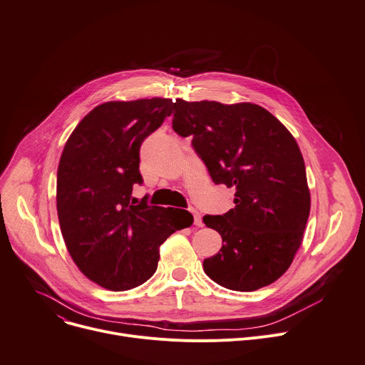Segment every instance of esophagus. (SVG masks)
Segmentation results:
<instances>
[{"mask_svg":"<svg viewBox=\"0 0 365 365\" xmlns=\"http://www.w3.org/2000/svg\"><path fill=\"white\" fill-rule=\"evenodd\" d=\"M190 212H192V215H193V224H195L196 227H202L204 222H202V218H201L200 212H197L196 210H190Z\"/></svg>","mask_w":365,"mask_h":365,"instance_id":"1","label":"esophagus"}]
</instances>
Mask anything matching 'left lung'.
Wrapping results in <instances>:
<instances>
[{
  "instance_id": "1",
  "label": "left lung",
  "mask_w": 365,
  "mask_h": 365,
  "mask_svg": "<svg viewBox=\"0 0 365 365\" xmlns=\"http://www.w3.org/2000/svg\"><path fill=\"white\" fill-rule=\"evenodd\" d=\"M173 129L192 137L214 183L235 187V208L205 215L222 239L204 260L221 287L255 291L282 277L303 242L310 214L306 165L291 132L255 103L176 98Z\"/></svg>"
}]
</instances>
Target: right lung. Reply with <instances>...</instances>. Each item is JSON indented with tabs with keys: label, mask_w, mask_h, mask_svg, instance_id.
<instances>
[{
	"label": "right lung",
	"mask_w": 365,
	"mask_h": 365,
	"mask_svg": "<svg viewBox=\"0 0 365 365\" xmlns=\"http://www.w3.org/2000/svg\"><path fill=\"white\" fill-rule=\"evenodd\" d=\"M172 98L112 101L88 112L65 143L58 165L61 233L86 278L126 291L153 277L160 246L193 217L179 208L134 205L141 143L172 115Z\"/></svg>",
	"instance_id": "1"
}]
</instances>
